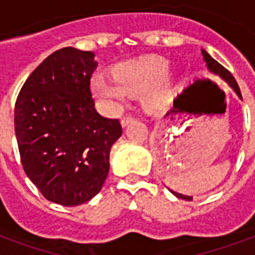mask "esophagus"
<instances>
[{"mask_svg":"<svg viewBox=\"0 0 255 255\" xmlns=\"http://www.w3.org/2000/svg\"><path fill=\"white\" fill-rule=\"evenodd\" d=\"M133 120H135V116L127 115V116H124L123 119H122V124H123L124 127H126V126H128L129 123H132Z\"/></svg>","mask_w":255,"mask_h":255,"instance_id":"34e87169","label":"esophagus"}]
</instances>
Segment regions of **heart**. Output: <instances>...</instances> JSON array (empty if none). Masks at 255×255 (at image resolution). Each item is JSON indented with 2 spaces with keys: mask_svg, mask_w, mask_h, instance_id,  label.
<instances>
[{
  "mask_svg": "<svg viewBox=\"0 0 255 255\" xmlns=\"http://www.w3.org/2000/svg\"><path fill=\"white\" fill-rule=\"evenodd\" d=\"M168 62L160 57H143L120 65L112 75L95 74L92 88L107 103L123 102L129 90H144V100L152 107L165 103L173 94V78Z\"/></svg>",
  "mask_w": 255,
  "mask_h": 255,
  "instance_id": "heart-1",
  "label": "heart"
}]
</instances>
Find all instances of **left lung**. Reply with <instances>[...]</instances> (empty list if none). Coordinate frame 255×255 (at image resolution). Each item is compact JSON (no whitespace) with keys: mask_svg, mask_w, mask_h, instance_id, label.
Segmentation results:
<instances>
[{"mask_svg":"<svg viewBox=\"0 0 255 255\" xmlns=\"http://www.w3.org/2000/svg\"><path fill=\"white\" fill-rule=\"evenodd\" d=\"M202 57H204V61L206 62V66H208V70H209L210 73H213L214 75H218V77L221 78V79H224V81H225L226 83L230 86V87L233 88L234 92H236V94L238 95V98H240V99H242L240 87H238L237 82H236V79L233 78V75L230 74L229 70H226L224 66L220 65V63L216 61V59H213V58L210 57L209 54L206 53L205 50H202ZM170 192H172V193H173L176 197L182 198V200H188V201H192V197H190V196H185V194L177 193V192H173V190H170Z\"/></svg>","mask_w":255,"mask_h":255,"instance_id":"left-lung-1","label":"left lung"}]
</instances>
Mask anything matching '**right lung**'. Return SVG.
Segmentation results:
<instances>
[{
    "instance_id": "1",
    "label": "right lung",
    "mask_w": 255,
    "mask_h": 255,
    "mask_svg": "<svg viewBox=\"0 0 255 255\" xmlns=\"http://www.w3.org/2000/svg\"><path fill=\"white\" fill-rule=\"evenodd\" d=\"M94 57L74 47L54 51L26 79L14 108L25 173L46 200L63 206L81 205L99 193L112 144L123 133L119 119L95 110Z\"/></svg>"
}]
</instances>
